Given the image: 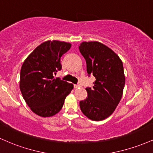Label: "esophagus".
Instances as JSON below:
<instances>
[{"instance_id":"obj_1","label":"esophagus","mask_w":153,"mask_h":153,"mask_svg":"<svg viewBox=\"0 0 153 153\" xmlns=\"http://www.w3.org/2000/svg\"><path fill=\"white\" fill-rule=\"evenodd\" d=\"M80 86V85H78H78H74V88H79Z\"/></svg>"}]
</instances>
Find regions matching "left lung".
<instances>
[{
    "label": "left lung",
    "mask_w": 153,
    "mask_h": 153,
    "mask_svg": "<svg viewBox=\"0 0 153 153\" xmlns=\"http://www.w3.org/2000/svg\"><path fill=\"white\" fill-rule=\"evenodd\" d=\"M79 50L86 62L88 76L96 78L92 88H85L88 96L80 101V109L91 120H103L114 111L122 97L123 63L113 50L99 42H83Z\"/></svg>",
    "instance_id": "left-lung-1"
}]
</instances>
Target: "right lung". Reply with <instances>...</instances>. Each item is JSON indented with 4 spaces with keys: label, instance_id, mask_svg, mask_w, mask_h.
Segmentation results:
<instances>
[{
    "label": "right lung",
    "instance_id": "obj_1",
    "mask_svg": "<svg viewBox=\"0 0 153 153\" xmlns=\"http://www.w3.org/2000/svg\"><path fill=\"white\" fill-rule=\"evenodd\" d=\"M71 47V44L65 42H45L23 63L21 92L31 110L40 117H50L58 113L66 96L73 90V84L54 77L62 69L60 57Z\"/></svg>",
    "mask_w": 153,
    "mask_h": 153
}]
</instances>
